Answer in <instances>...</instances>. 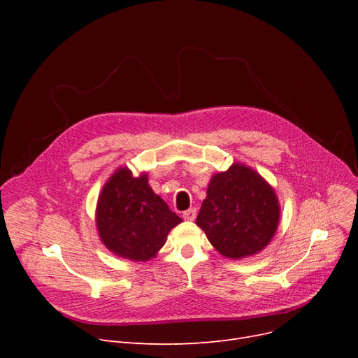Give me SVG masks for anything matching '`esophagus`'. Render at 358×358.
Returning a JSON list of instances; mask_svg holds the SVG:
<instances>
[{"label": "esophagus", "instance_id": "obj_1", "mask_svg": "<svg viewBox=\"0 0 358 358\" xmlns=\"http://www.w3.org/2000/svg\"><path fill=\"white\" fill-rule=\"evenodd\" d=\"M196 216H197V209H194V208H192V209H189V210H185V212L182 213V217H184L185 220H194Z\"/></svg>", "mask_w": 358, "mask_h": 358}]
</instances>
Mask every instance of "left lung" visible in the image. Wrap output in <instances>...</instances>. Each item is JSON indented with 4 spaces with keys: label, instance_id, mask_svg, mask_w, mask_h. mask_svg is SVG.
Returning <instances> with one entry per match:
<instances>
[{
    "label": "left lung",
    "instance_id": "1",
    "mask_svg": "<svg viewBox=\"0 0 358 358\" xmlns=\"http://www.w3.org/2000/svg\"><path fill=\"white\" fill-rule=\"evenodd\" d=\"M278 220L273 187L252 168L235 162L212 177L196 223L223 257L241 259L268 245Z\"/></svg>",
    "mask_w": 358,
    "mask_h": 358
}]
</instances>
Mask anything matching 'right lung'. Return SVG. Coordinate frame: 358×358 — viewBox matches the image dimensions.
Returning a JSON list of instances; mask_svg holds the SVG:
<instances>
[{
    "label": "right lung",
    "instance_id": "1",
    "mask_svg": "<svg viewBox=\"0 0 358 358\" xmlns=\"http://www.w3.org/2000/svg\"><path fill=\"white\" fill-rule=\"evenodd\" d=\"M182 219L148 184V174L134 177L117 168L99 196L96 223L101 242L117 257L148 261L164 247L166 236Z\"/></svg>",
    "mask_w": 358,
    "mask_h": 358
}]
</instances>
